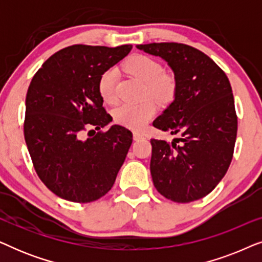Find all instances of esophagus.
<instances>
[{
	"label": "esophagus",
	"mask_w": 262,
	"mask_h": 262,
	"mask_svg": "<svg viewBox=\"0 0 262 262\" xmlns=\"http://www.w3.org/2000/svg\"><path fill=\"white\" fill-rule=\"evenodd\" d=\"M143 138H144V135L141 134V132H137V131L134 132V139H135V141H139V139H143Z\"/></svg>",
	"instance_id": "obj_1"
}]
</instances>
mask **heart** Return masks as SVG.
<instances>
[{"label":"heart","instance_id":"heart-1","mask_svg":"<svg viewBox=\"0 0 262 262\" xmlns=\"http://www.w3.org/2000/svg\"><path fill=\"white\" fill-rule=\"evenodd\" d=\"M125 69L138 80L145 83V95L155 99L161 103H167L173 100L177 91L174 77L164 74L162 67L155 59L148 56H132L125 63ZM118 71L116 68H110L102 73L99 78V93L106 102L113 103L117 99ZM157 107L151 100H145L137 105L121 103L113 111V118L118 124L128 128L144 127L156 114Z\"/></svg>","mask_w":262,"mask_h":262}]
</instances>
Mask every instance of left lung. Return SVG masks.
<instances>
[{"label":"left lung","mask_w":262,"mask_h":262,"mask_svg":"<svg viewBox=\"0 0 262 262\" xmlns=\"http://www.w3.org/2000/svg\"><path fill=\"white\" fill-rule=\"evenodd\" d=\"M136 48L166 60L177 83L173 102L152 125L180 138L150 141L154 186L171 202H194L209 194L230 166L237 134L230 82L192 46L151 42Z\"/></svg>","instance_id":"1"}]
</instances>
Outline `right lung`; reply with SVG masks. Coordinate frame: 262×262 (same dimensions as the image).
<instances>
[{"label":"right lung","instance_id":"1","mask_svg":"<svg viewBox=\"0 0 262 262\" xmlns=\"http://www.w3.org/2000/svg\"><path fill=\"white\" fill-rule=\"evenodd\" d=\"M131 49L132 45L69 46L50 57L32 78L25 141L38 177L59 198L94 202L116 181L132 134L120 125L100 131L112 117L102 107L99 78ZM89 127L99 132L84 139L83 132Z\"/></svg>","mask_w":262,"mask_h":262}]
</instances>
